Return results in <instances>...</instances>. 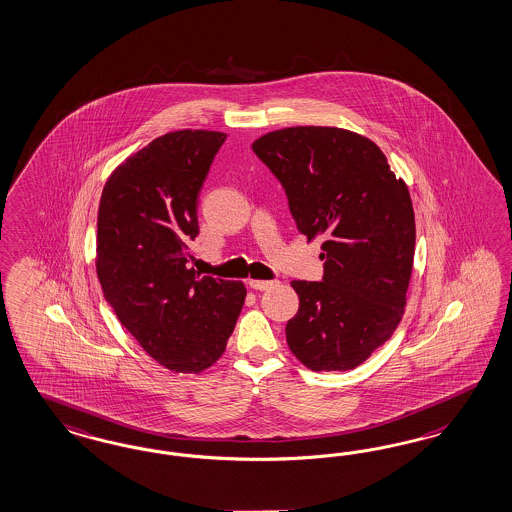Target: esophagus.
<instances>
[{"label": "esophagus", "mask_w": 512, "mask_h": 512, "mask_svg": "<svg viewBox=\"0 0 512 512\" xmlns=\"http://www.w3.org/2000/svg\"><path fill=\"white\" fill-rule=\"evenodd\" d=\"M249 287L255 289V291H268L272 289L278 282H272V280H249Z\"/></svg>", "instance_id": "esophagus-1"}]
</instances>
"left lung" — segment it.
I'll use <instances>...</instances> for the list:
<instances>
[{
	"label": "left lung",
	"instance_id": "1",
	"mask_svg": "<svg viewBox=\"0 0 512 512\" xmlns=\"http://www.w3.org/2000/svg\"><path fill=\"white\" fill-rule=\"evenodd\" d=\"M285 189L308 242L323 238L321 282L295 280L293 355L312 371H350L391 338L405 314L416 223L401 177L374 141L336 126H291L253 141Z\"/></svg>",
	"mask_w": 512,
	"mask_h": 512
}]
</instances>
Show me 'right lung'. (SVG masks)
<instances>
[{
	"label": "right lung",
	"instance_id": "1",
	"mask_svg": "<svg viewBox=\"0 0 512 512\" xmlns=\"http://www.w3.org/2000/svg\"><path fill=\"white\" fill-rule=\"evenodd\" d=\"M227 134L176 130L119 164L100 198L96 272L124 327L162 367L210 369L223 355L246 285L189 268L198 194Z\"/></svg>",
	"mask_w": 512,
	"mask_h": 512
}]
</instances>
